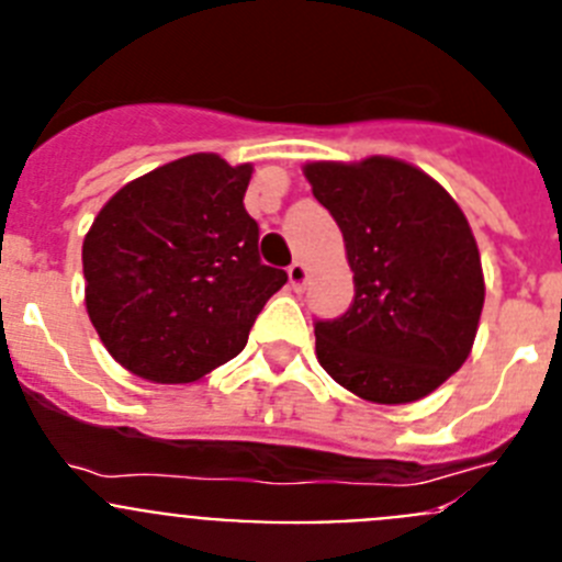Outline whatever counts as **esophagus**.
I'll use <instances>...</instances> for the list:
<instances>
[{"label":"esophagus","instance_id":"34e87169","mask_svg":"<svg viewBox=\"0 0 562 562\" xmlns=\"http://www.w3.org/2000/svg\"><path fill=\"white\" fill-rule=\"evenodd\" d=\"M286 276H290L292 290H304L306 278H310V270H306V267L301 265V261H292L290 270H286Z\"/></svg>","mask_w":562,"mask_h":562}]
</instances>
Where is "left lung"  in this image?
I'll return each mask as SVG.
<instances>
[{
    "mask_svg": "<svg viewBox=\"0 0 562 562\" xmlns=\"http://www.w3.org/2000/svg\"><path fill=\"white\" fill-rule=\"evenodd\" d=\"M304 173L355 272L349 310L315 321L317 360L369 402L428 396L467 360L484 306L464 213L434 177L394 157L310 162Z\"/></svg>",
    "mask_w": 562,
    "mask_h": 562,
    "instance_id": "8db88e82",
    "label": "left lung"
}]
</instances>
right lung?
<instances>
[{
    "label": "right lung",
    "instance_id": "1",
    "mask_svg": "<svg viewBox=\"0 0 562 562\" xmlns=\"http://www.w3.org/2000/svg\"><path fill=\"white\" fill-rule=\"evenodd\" d=\"M250 173V162L191 154L123 186L89 227V321L132 374L202 380L245 349L258 312L286 284L258 258Z\"/></svg>",
    "mask_w": 562,
    "mask_h": 562
}]
</instances>
